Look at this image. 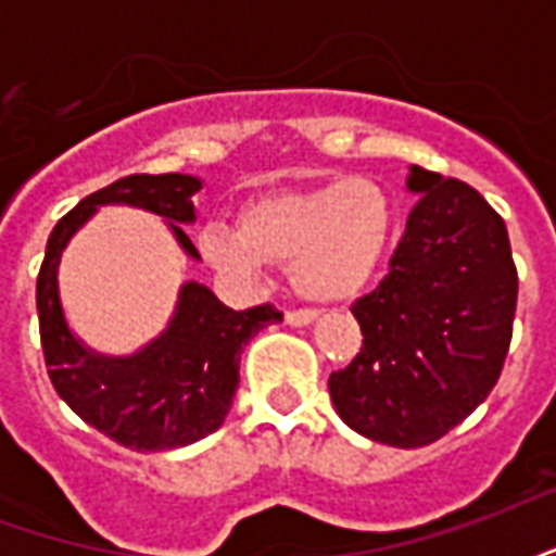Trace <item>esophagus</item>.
Segmentation results:
<instances>
[{
	"instance_id": "1",
	"label": "esophagus",
	"mask_w": 556,
	"mask_h": 556,
	"mask_svg": "<svg viewBox=\"0 0 556 556\" xmlns=\"http://www.w3.org/2000/svg\"><path fill=\"white\" fill-rule=\"evenodd\" d=\"M315 315H318L315 309H289V313H286V325H291V327L313 325Z\"/></svg>"
}]
</instances>
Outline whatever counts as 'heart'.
<instances>
[{"label": "heart", "instance_id": "obj_1", "mask_svg": "<svg viewBox=\"0 0 556 556\" xmlns=\"http://www.w3.org/2000/svg\"><path fill=\"white\" fill-rule=\"evenodd\" d=\"M393 235V195L375 178L351 175L262 195L243 207L238 229L207 226L199 235V250L238 279H258L267 262L291 265L301 294L349 301L378 277Z\"/></svg>", "mask_w": 556, "mask_h": 556}]
</instances>
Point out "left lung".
Instances as JSON below:
<instances>
[{
    "instance_id": "1",
    "label": "left lung",
    "mask_w": 556,
    "mask_h": 556,
    "mask_svg": "<svg viewBox=\"0 0 556 556\" xmlns=\"http://www.w3.org/2000/svg\"><path fill=\"white\" fill-rule=\"evenodd\" d=\"M417 205L387 277L351 306L361 354L330 375L363 438L417 450L485 402L513 342L518 270L506 223L470 184L410 166Z\"/></svg>"
}]
</instances>
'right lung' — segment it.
I'll return each mask as SVG.
<instances>
[{"label": "right lung", "instance_id": "obj_1", "mask_svg": "<svg viewBox=\"0 0 556 556\" xmlns=\"http://www.w3.org/2000/svg\"><path fill=\"white\" fill-rule=\"evenodd\" d=\"M202 187L193 175H127L86 195L55 223L38 274V327L47 372L67 408L110 441L137 453H163L202 441L217 431L238 390L241 351L262 327L282 321L270 303L235 313L199 282H187L169 327L151 345L130 357L94 354L67 330L59 301V258L71 235L98 205H134L169 219L184 253H195L181 229L193 223V193Z\"/></svg>", "mask_w": 556, "mask_h": 556}]
</instances>
